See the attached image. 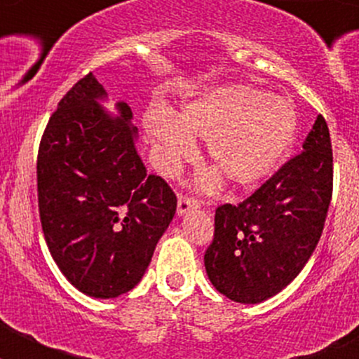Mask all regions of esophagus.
I'll return each mask as SVG.
<instances>
[{
  "mask_svg": "<svg viewBox=\"0 0 359 359\" xmlns=\"http://www.w3.org/2000/svg\"><path fill=\"white\" fill-rule=\"evenodd\" d=\"M201 207V203L194 198H189V196H180L177 198V215H185L189 214L192 208Z\"/></svg>",
  "mask_w": 359,
  "mask_h": 359,
  "instance_id": "obj_1",
  "label": "esophagus"
}]
</instances>
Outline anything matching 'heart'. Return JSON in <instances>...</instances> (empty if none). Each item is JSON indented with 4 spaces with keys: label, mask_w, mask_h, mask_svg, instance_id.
Masks as SVG:
<instances>
[{
    "label": "heart",
    "mask_w": 359,
    "mask_h": 359,
    "mask_svg": "<svg viewBox=\"0 0 359 359\" xmlns=\"http://www.w3.org/2000/svg\"><path fill=\"white\" fill-rule=\"evenodd\" d=\"M144 126L167 176L198 156L194 136H199L207 140L208 158L215 165L199 177V189H217L221 173L237 189H253L277 169L293 145L297 113L286 98L236 82L199 91L177 115L163 106L151 107Z\"/></svg>",
    "instance_id": "b5f03b06"
}]
</instances>
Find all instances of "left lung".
<instances>
[{"instance_id":"8db88e82","label":"left lung","mask_w":359,"mask_h":359,"mask_svg":"<svg viewBox=\"0 0 359 359\" xmlns=\"http://www.w3.org/2000/svg\"><path fill=\"white\" fill-rule=\"evenodd\" d=\"M273 177L237 207L215 210L205 269L219 293L259 304L297 278L322 236L332 196V149L322 115Z\"/></svg>"}]
</instances>
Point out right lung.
<instances>
[{
    "instance_id": "right-lung-1",
    "label": "right lung",
    "mask_w": 359,
    "mask_h": 359,
    "mask_svg": "<svg viewBox=\"0 0 359 359\" xmlns=\"http://www.w3.org/2000/svg\"><path fill=\"white\" fill-rule=\"evenodd\" d=\"M93 73L73 86L50 118L37 156V198L53 261L72 286L116 298L142 280L176 214V196L147 174L128 102L115 115Z\"/></svg>"
}]
</instances>
